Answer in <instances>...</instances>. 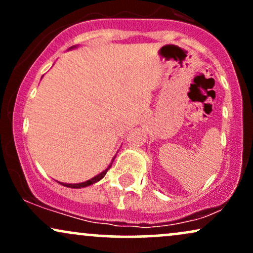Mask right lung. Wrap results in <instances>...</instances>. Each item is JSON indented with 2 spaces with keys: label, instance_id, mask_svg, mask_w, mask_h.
<instances>
[{
  "label": "right lung",
  "instance_id": "1",
  "mask_svg": "<svg viewBox=\"0 0 253 253\" xmlns=\"http://www.w3.org/2000/svg\"><path fill=\"white\" fill-rule=\"evenodd\" d=\"M113 161H114V159H113ZM113 161H112V163H110V165H109L108 168H107L106 170L102 171V172H101L100 175L95 176L94 178L89 179V181H86V182H83V183H77V184H66V183H60V184L65 185V187H69V188H76V189H77V188H84V187H86V185H90V184H92V183H96V182L100 181V179H102L103 177H104V175H106V173H107V171H108V170L110 169V167H112V164H113Z\"/></svg>",
  "mask_w": 253,
  "mask_h": 253
}]
</instances>
